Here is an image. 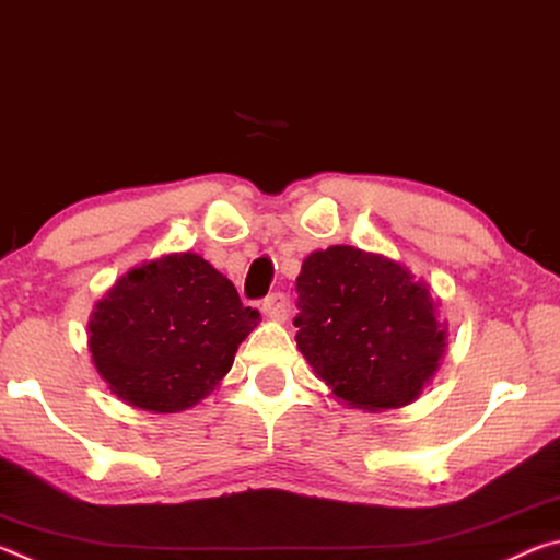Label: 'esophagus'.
I'll list each match as a JSON object with an SVG mask.
<instances>
[{"mask_svg":"<svg viewBox=\"0 0 560 560\" xmlns=\"http://www.w3.org/2000/svg\"><path fill=\"white\" fill-rule=\"evenodd\" d=\"M261 311H264V316H269L273 320H281V318H287V314H289V301H287V296H283V293H271V296L264 299Z\"/></svg>","mask_w":560,"mask_h":560,"instance_id":"34e87169","label":"esophagus"}]
</instances>
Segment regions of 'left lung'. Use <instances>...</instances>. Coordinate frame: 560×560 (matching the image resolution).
<instances>
[{
	"label": "left lung",
	"mask_w": 560,
	"mask_h": 560,
	"mask_svg": "<svg viewBox=\"0 0 560 560\" xmlns=\"http://www.w3.org/2000/svg\"><path fill=\"white\" fill-rule=\"evenodd\" d=\"M296 291L299 350L340 402L395 410L438 373L447 326L400 261L336 244L303 259Z\"/></svg>",
	"instance_id": "left-lung-1"
}]
</instances>
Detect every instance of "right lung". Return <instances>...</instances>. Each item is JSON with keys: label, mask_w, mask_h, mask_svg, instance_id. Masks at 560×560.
<instances>
[{"label": "right lung", "mask_w": 560, "mask_h": 560, "mask_svg": "<svg viewBox=\"0 0 560 560\" xmlns=\"http://www.w3.org/2000/svg\"><path fill=\"white\" fill-rule=\"evenodd\" d=\"M259 324L234 283L200 254H167L113 283L89 320L98 375L122 402L183 412L230 373Z\"/></svg>", "instance_id": "add662e5"}]
</instances>
